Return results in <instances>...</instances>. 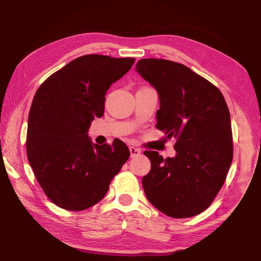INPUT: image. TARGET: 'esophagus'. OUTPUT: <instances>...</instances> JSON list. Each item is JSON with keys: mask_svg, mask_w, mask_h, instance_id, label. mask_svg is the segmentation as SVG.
Listing matches in <instances>:
<instances>
[{"mask_svg": "<svg viewBox=\"0 0 261 261\" xmlns=\"http://www.w3.org/2000/svg\"><path fill=\"white\" fill-rule=\"evenodd\" d=\"M129 149H130V156L131 158H136V156L140 155V149L139 148H136L134 146H130Z\"/></svg>", "mask_w": 261, "mask_h": 261, "instance_id": "obj_1", "label": "esophagus"}]
</instances>
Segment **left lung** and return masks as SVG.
Segmentation results:
<instances>
[{
  "label": "left lung",
  "instance_id": "left-lung-1",
  "mask_svg": "<svg viewBox=\"0 0 261 261\" xmlns=\"http://www.w3.org/2000/svg\"><path fill=\"white\" fill-rule=\"evenodd\" d=\"M136 71L158 92L155 126L177 139L174 158L144 153L151 161L141 180L146 198L170 218L200 214L222 188L232 161L226 100L213 84L173 61L139 60Z\"/></svg>",
  "mask_w": 261,
  "mask_h": 261
}]
</instances>
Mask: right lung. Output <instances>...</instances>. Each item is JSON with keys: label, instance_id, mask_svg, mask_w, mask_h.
I'll list each match as a JSON object with an SVG mask.
<instances>
[{"label": "right lung", "instance_id": "1", "mask_svg": "<svg viewBox=\"0 0 261 261\" xmlns=\"http://www.w3.org/2000/svg\"><path fill=\"white\" fill-rule=\"evenodd\" d=\"M135 61L84 55L38 88L29 114L26 152L35 178L61 208L83 211L99 202L129 159L122 140L96 145L88 129L105 113L108 88Z\"/></svg>", "mask_w": 261, "mask_h": 261}]
</instances>
